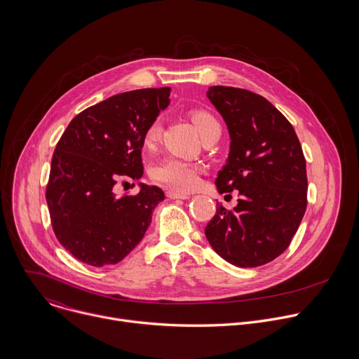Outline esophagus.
Masks as SVG:
<instances>
[{
	"mask_svg": "<svg viewBox=\"0 0 359 359\" xmlns=\"http://www.w3.org/2000/svg\"><path fill=\"white\" fill-rule=\"evenodd\" d=\"M168 197L186 200V198H190V194H187V193H179V191H175V190H169V191H168Z\"/></svg>",
	"mask_w": 359,
	"mask_h": 359,
	"instance_id": "34e87169",
	"label": "esophagus"
}]
</instances>
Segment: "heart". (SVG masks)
<instances>
[{
  "instance_id": "b5f03b06",
  "label": "heart",
  "mask_w": 359,
  "mask_h": 359,
  "mask_svg": "<svg viewBox=\"0 0 359 359\" xmlns=\"http://www.w3.org/2000/svg\"><path fill=\"white\" fill-rule=\"evenodd\" d=\"M190 119L200 133L201 139L208 136L213 130L219 129V122L206 111L196 109L190 112ZM162 132V123L159 119L153 121L149 128L144 132L143 136V144L150 149L156 144V142L161 137ZM155 177L161 183H165L166 186L179 190V191H189L197 187L198 184V170L193 163H189L186 161L177 159V158H168L165 159L156 169H155Z\"/></svg>"
}]
</instances>
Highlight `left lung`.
Here are the masks:
<instances>
[{
  "mask_svg": "<svg viewBox=\"0 0 359 359\" xmlns=\"http://www.w3.org/2000/svg\"><path fill=\"white\" fill-rule=\"evenodd\" d=\"M208 97L230 135L216 177L219 193L238 190L233 210L217 203L206 238L227 263L259 267L287 250L306 209V169L299 140L270 102L245 89L210 86Z\"/></svg>",
  "mask_w": 359,
  "mask_h": 359,
  "instance_id": "left-lung-1",
  "label": "left lung"
}]
</instances>
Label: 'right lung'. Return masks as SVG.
Returning <instances> with one entry per match:
<instances>
[{"mask_svg": "<svg viewBox=\"0 0 359 359\" xmlns=\"http://www.w3.org/2000/svg\"><path fill=\"white\" fill-rule=\"evenodd\" d=\"M170 90L147 88L111 96L76 115L60 139L46 203L58 241L79 262L93 267L122 262L165 200L158 186L139 183L135 196H116L114 187L122 177H142L143 136L169 107Z\"/></svg>", "mask_w": 359, "mask_h": 359, "instance_id": "add662e5", "label": "right lung"}]
</instances>
